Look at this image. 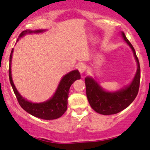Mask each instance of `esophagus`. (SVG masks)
Here are the masks:
<instances>
[{
    "label": "esophagus",
    "mask_w": 150,
    "mask_h": 150,
    "mask_svg": "<svg viewBox=\"0 0 150 150\" xmlns=\"http://www.w3.org/2000/svg\"><path fill=\"white\" fill-rule=\"evenodd\" d=\"M77 68L78 71H79V73H80V74H83V73H84L85 71L86 70V66L85 65V64H79V65H78Z\"/></svg>",
    "instance_id": "1"
}]
</instances>
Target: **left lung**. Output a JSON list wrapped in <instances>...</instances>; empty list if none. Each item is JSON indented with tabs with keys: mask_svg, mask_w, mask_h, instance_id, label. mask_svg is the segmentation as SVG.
Returning a JSON list of instances; mask_svg holds the SVG:
<instances>
[{
	"mask_svg": "<svg viewBox=\"0 0 150 150\" xmlns=\"http://www.w3.org/2000/svg\"><path fill=\"white\" fill-rule=\"evenodd\" d=\"M120 34L132 49L137 62V71L132 81L121 89L109 91L102 88L92 76H88L85 78L86 96L90 106L95 112L102 115H112L121 112L132 104L138 93L140 80V63L132 43L127 39L123 31Z\"/></svg>",
	"mask_w": 150,
	"mask_h": 150,
	"instance_id": "8db88e82",
	"label": "left lung"
}]
</instances>
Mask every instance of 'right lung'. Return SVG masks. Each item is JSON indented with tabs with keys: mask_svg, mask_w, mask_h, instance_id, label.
<instances>
[{
	"mask_svg": "<svg viewBox=\"0 0 150 150\" xmlns=\"http://www.w3.org/2000/svg\"><path fill=\"white\" fill-rule=\"evenodd\" d=\"M45 31H46V29H39V30H35L27 29L21 33L17 41L27 34H40ZM13 53V49L12 50L10 56L9 77H10V82L12 88L21 107L30 115L42 119V120H52L61 117L67 110V98H68L69 91H70V87L74 83V82L80 79V74L78 70H74V71L67 73L62 78L61 81L59 82V86L57 87L56 91L50 99L46 101L40 102V103H33L23 98L19 94L13 83L11 71Z\"/></svg>",
	"mask_w": 150,
	"mask_h": 150,
	"instance_id": "1",
	"label": "right lung"
}]
</instances>
